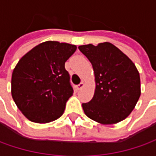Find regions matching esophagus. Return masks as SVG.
<instances>
[{"instance_id": "1", "label": "esophagus", "mask_w": 156, "mask_h": 156, "mask_svg": "<svg viewBox=\"0 0 156 156\" xmlns=\"http://www.w3.org/2000/svg\"><path fill=\"white\" fill-rule=\"evenodd\" d=\"M84 86H85L84 82H83V81H81V82L80 83V84H79V85H77V89H78V90H80V89H81V88L84 87Z\"/></svg>"}]
</instances>
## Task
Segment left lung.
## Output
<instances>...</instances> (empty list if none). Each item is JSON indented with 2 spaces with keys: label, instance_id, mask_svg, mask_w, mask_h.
Returning a JSON list of instances; mask_svg holds the SVG:
<instances>
[{
  "label": "left lung",
  "instance_id": "1",
  "mask_svg": "<svg viewBox=\"0 0 156 156\" xmlns=\"http://www.w3.org/2000/svg\"><path fill=\"white\" fill-rule=\"evenodd\" d=\"M93 66L95 89L92 100L82 103L85 115L111 125L126 119L141 95L140 74L129 57L110 42L78 47Z\"/></svg>",
  "mask_w": 156,
  "mask_h": 156
}]
</instances>
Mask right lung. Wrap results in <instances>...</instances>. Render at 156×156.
I'll use <instances>...</instances> for the list:
<instances>
[{
	"instance_id": "add662e5",
	"label": "right lung",
	"mask_w": 156,
	"mask_h": 156,
	"mask_svg": "<svg viewBox=\"0 0 156 156\" xmlns=\"http://www.w3.org/2000/svg\"><path fill=\"white\" fill-rule=\"evenodd\" d=\"M77 47L48 41L20 59L13 70L11 94L17 108L29 121L48 123L62 115L74 93L65 62Z\"/></svg>"
}]
</instances>
